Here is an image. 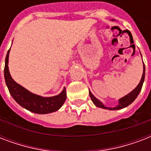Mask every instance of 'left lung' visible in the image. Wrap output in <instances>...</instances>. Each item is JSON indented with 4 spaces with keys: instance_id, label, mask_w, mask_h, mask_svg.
<instances>
[{
    "instance_id": "1",
    "label": "left lung",
    "mask_w": 151,
    "mask_h": 151,
    "mask_svg": "<svg viewBox=\"0 0 151 151\" xmlns=\"http://www.w3.org/2000/svg\"><path fill=\"white\" fill-rule=\"evenodd\" d=\"M144 78H145V65L143 63V75H142V78H141L140 82L139 83V85L136 86V88L135 89H133L130 93H129L126 96H124V97H122L118 100V105L114 106V107H107V106H105L103 105V103L99 101V99H96V97L92 95V93L89 91V96L92 99V101L93 102L95 105L98 106V107L103 108V109H106V110H120V109H122V108H124L128 106L129 105H130L132 102H133L135 99H136V97L138 96V95L139 94L141 89H142V87H143V81H144Z\"/></svg>"
}]
</instances>
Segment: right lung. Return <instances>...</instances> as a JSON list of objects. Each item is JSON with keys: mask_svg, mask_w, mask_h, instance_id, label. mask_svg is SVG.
Here are the masks:
<instances>
[{"mask_svg": "<svg viewBox=\"0 0 151 151\" xmlns=\"http://www.w3.org/2000/svg\"><path fill=\"white\" fill-rule=\"evenodd\" d=\"M10 49L8 51L5 58L4 66V79L8 91L21 106L27 109L30 112L45 114L56 111L61 107L66 99V88H64L61 93L52 97H42L38 95L34 94L25 88L19 85L11 77L8 70V56Z\"/></svg>", "mask_w": 151, "mask_h": 151, "instance_id": "1", "label": "right lung"}]
</instances>
